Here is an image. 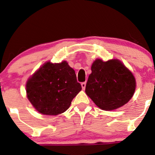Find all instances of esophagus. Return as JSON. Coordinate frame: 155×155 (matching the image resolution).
Wrapping results in <instances>:
<instances>
[{"instance_id": "esophagus-1", "label": "esophagus", "mask_w": 155, "mask_h": 155, "mask_svg": "<svg viewBox=\"0 0 155 155\" xmlns=\"http://www.w3.org/2000/svg\"><path fill=\"white\" fill-rule=\"evenodd\" d=\"M81 86H82V88L83 89V90H84V89H85V87H86V82H82Z\"/></svg>"}]
</instances>
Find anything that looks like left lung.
I'll use <instances>...</instances> for the list:
<instances>
[{
    "instance_id": "obj_1",
    "label": "left lung",
    "mask_w": 155,
    "mask_h": 155,
    "mask_svg": "<svg viewBox=\"0 0 155 155\" xmlns=\"http://www.w3.org/2000/svg\"><path fill=\"white\" fill-rule=\"evenodd\" d=\"M85 92L99 109L111 111L123 107L134 94L136 81L130 71L118 59L93 62Z\"/></svg>"
}]
</instances>
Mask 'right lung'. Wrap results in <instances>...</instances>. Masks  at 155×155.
<instances>
[{
    "instance_id": "add662e5",
    "label": "right lung",
    "mask_w": 155,
    "mask_h": 155,
    "mask_svg": "<svg viewBox=\"0 0 155 155\" xmlns=\"http://www.w3.org/2000/svg\"><path fill=\"white\" fill-rule=\"evenodd\" d=\"M81 90L75 71L65 61L45 63L26 84L27 97L30 103L40 114L49 116L66 111Z\"/></svg>"
}]
</instances>
